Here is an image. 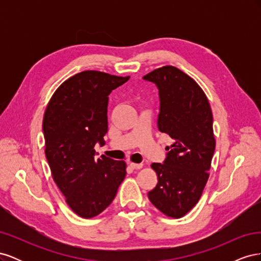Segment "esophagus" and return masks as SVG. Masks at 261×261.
Returning <instances> with one entry per match:
<instances>
[{
  "label": "esophagus",
  "mask_w": 261,
  "mask_h": 261,
  "mask_svg": "<svg viewBox=\"0 0 261 261\" xmlns=\"http://www.w3.org/2000/svg\"><path fill=\"white\" fill-rule=\"evenodd\" d=\"M129 167H130L132 169H134V170H139V169L143 168V164H141V163H133V162H130V163H129Z\"/></svg>",
  "instance_id": "esophagus-1"
}]
</instances>
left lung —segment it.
Returning a JSON list of instances; mask_svg holds the SVG:
<instances>
[{"label":"left lung","instance_id":"obj_1","mask_svg":"<svg viewBox=\"0 0 261 261\" xmlns=\"http://www.w3.org/2000/svg\"><path fill=\"white\" fill-rule=\"evenodd\" d=\"M143 80L159 91L158 128L173 140L163 163L151 164L158 184L148 197L164 215L180 218L198 202L209 177L216 148L211 108L197 83L174 66L154 69Z\"/></svg>","mask_w":261,"mask_h":261}]
</instances>
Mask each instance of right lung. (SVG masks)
I'll return each instance as SVG.
<instances>
[{
	"label": "right lung",
	"instance_id": "1",
	"mask_svg": "<svg viewBox=\"0 0 261 261\" xmlns=\"http://www.w3.org/2000/svg\"><path fill=\"white\" fill-rule=\"evenodd\" d=\"M128 80L85 70L63 83L45 109L46 160L67 204L82 218L109 207L125 178V162L97 158L94 146L106 144L109 94Z\"/></svg>",
	"mask_w": 261,
	"mask_h": 261
}]
</instances>
